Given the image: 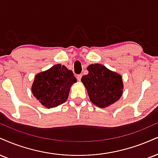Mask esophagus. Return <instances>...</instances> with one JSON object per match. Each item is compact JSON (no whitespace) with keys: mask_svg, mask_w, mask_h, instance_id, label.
Masks as SVG:
<instances>
[{"mask_svg":"<svg viewBox=\"0 0 158 158\" xmlns=\"http://www.w3.org/2000/svg\"><path fill=\"white\" fill-rule=\"evenodd\" d=\"M81 77H82V75H81V74H78V75H77V78L78 81H80L81 80Z\"/></svg>","mask_w":158,"mask_h":158,"instance_id":"esophagus-1","label":"esophagus"}]
</instances>
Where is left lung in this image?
<instances>
[{
  "label": "left lung",
  "mask_w": 158,
  "mask_h": 158,
  "mask_svg": "<svg viewBox=\"0 0 158 158\" xmlns=\"http://www.w3.org/2000/svg\"><path fill=\"white\" fill-rule=\"evenodd\" d=\"M88 74L81 79L93 104L104 108L116 102L123 94V85L120 74L101 64H90Z\"/></svg>",
  "instance_id": "left-lung-1"
}]
</instances>
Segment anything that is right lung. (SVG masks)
Returning <instances> with one entry per match:
<instances>
[{"mask_svg":"<svg viewBox=\"0 0 158 158\" xmlns=\"http://www.w3.org/2000/svg\"><path fill=\"white\" fill-rule=\"evenodd\" d=\"M77 81L72 71L57 64L35 76L32 94L45 107H57L66 102L71 85Z\"/></svg>","mask_w":158,"mask_h":158,"instance_id":"right-lung-1","label":"right lung"}]
</instances>
